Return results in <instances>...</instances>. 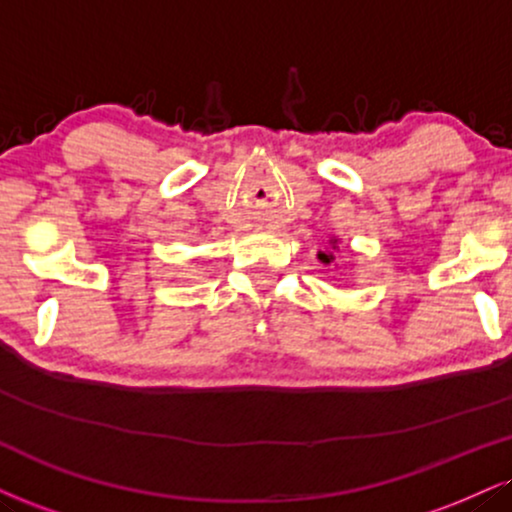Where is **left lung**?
<instances>
[{"label":"left lung","instance_id":"1","mask_svg":"<svg viewBox=\"0 0 512 512\" xmlns=\"http://www.w3.org/2000/svg\"><path fill=\"white\" fill-rule=\"evenodd\" d=\"M329 245H331V250H319V252H317V260L322 262V264H331V262H336V255H334V252L338 250V238H331V240H329Z\"/></svg>","mask_w":512,"mask_h":512}]
</instances>
